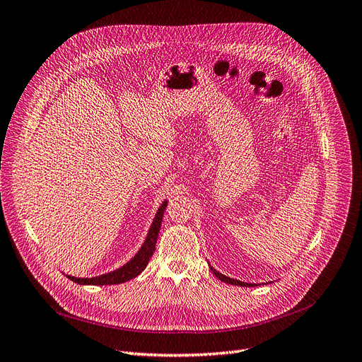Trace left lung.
<instances>
[{
	"label": "left lung",
	"mask_w": 362,
	"mask_h": 362,
	"mask_svg": "<svg viewBox=\"0 0 362 362\" xmlns=\"http://www.w3.org/2000/svg\"><path fill=\"white\" fill-rule=\"evenodd\" d=\"M210 264V263H209ZM210 269H211V272L220 279V281H223V282H226V284H230V286H240V287H255L256 284H250V282H244V281H238V279H233V278H229V276H226V275H223V274H220L218 271H216L213 266L210 264Z\"/></svg>",
	"instance_id": "obj_1"
}]
</instances>
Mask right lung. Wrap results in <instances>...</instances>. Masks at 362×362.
<instances>
[{
  "label": "right lung",
  "mask_w": 362,
  "mask_h": 362,
  "mask_svg": "<svg viewBox=\"0 0 362 362\" xmlns=\"http://www.w3.org/2000/svg\"><path fill=\"white\" fill-rule=\"evenodd\" d=\"M167 202H168L167 199L163 201L158 211H156L142 247L139 248L134 257H132L125 264H122L121 268L99 276H91V278H78L72 275H66V276L80 286H114V284H122V282L130 281L142 274V271L146 268V264L149 263V259L152 257L155 251V244L161 229V222H163V216L167 207Z\"/></svg>",
  "instance_id": "obj_1"
}]
</instances>
